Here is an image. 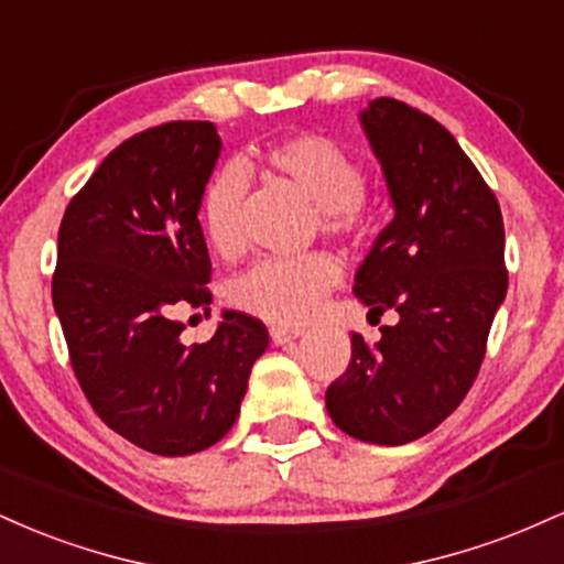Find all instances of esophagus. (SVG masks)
Instances as JSON below:
<instances>
[{
    "instance_id": "34e87169",
    "label": "esophagus",
    "mask_w": 564,
    "mask_h": 564,
    "mask_svg": "<svg viewBox=\"0 0 564 564\" xmlns=\"http://www.w3.org/2000/svg\"><path fill=\"white\" fill-rule=\"evenodd\" d=\"M300 336H302L300 328H283V326L270 328V339H273L275 345H291V341L300 339Z\"/></svg>"
}]
</instances>
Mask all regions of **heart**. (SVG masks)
<instances>
[{"mask_svg":"<svg viewBox=\"0 0 564 564\" xmlns=\"http://www.w3.org/2000/svg\"><path fill=\"white\" fill-rule=\"evenodd\" d=\"M260 159L270 172L291 180L318 204L321 228L328 236L355 238L366 230V170L339 140L321 132L291 134L264 148ZM243 193V172L228 164L212 174L198 200L206 243L225 260H236L246 246ZM339 278V262L313 251L289 260L257 262L230 283L228 296L254 318L275 326H302L318 313Z\"/></svg>","mask_w":564,"mask_h":564,"instance_id":"b5f03b06","label":"heart"}]
</instances>
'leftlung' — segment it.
<instances>
[{"instance_id":"obj_1","label":"left lung","mask_w":564,"mask_h":564,"mask_svg":"<svg viewBox=\"0 0 564 564\" xmlns=\"http://www.w3.org/2000/svg\"><path fill=\"white\" fill-rule=\"evenodd\" d=\"M394 217L355 273L368 315L398 310L377 345L352 334L347 371L326 390L349 437L403 445L456 411L475 384L507 296L501 206L456 138L394 97L360 113Z\"/></svg>"}]
</instances>
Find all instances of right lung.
I'll return each mask as SVG.
<instances>
[{
  "label": "right lung",
  "mask_w": 564,
  "mask_h": 564,
  "mask_svg": "<svg viewBox=\"0 0 564 564\" xmlns=\"http://www.w3.org/2000/svg\"><path fill=\"white\" fill-rule=\"evenodd\" d=\"M212 121H166L113 148L70 198L57 232L53 304L89 405L159 456L223 440L241 413L262 321L225 310L204 345L180 341L177 307H206L198 200L219 159Z\"/></svg>",
  "instance_id": "obj_1"
}]
</instances>
